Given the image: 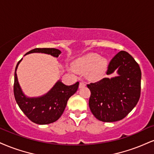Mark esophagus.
I'll use <instances>...</instances> for the list:
<instances>
[{"instance_id": "esophagus-1", "label": "esophagus", "mask_w": 154, "mask_h": 154, "mask_svg": "<svg viewBox=\"0 0 154 154\" xmlns=\"http://www.w3.org/2000/svg\"><path fill=\"white\" fill-rule=\"evenodd\" d=\"M85 85L84 82H79V88H84V87H85Z\"/></svg>"}]
</instances>
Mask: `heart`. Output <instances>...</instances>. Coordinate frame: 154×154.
Segmentation results:
<instances>
[{
  "instance_id": "obj_1",
  "label": "heart",
  "mask_w": 154,
  "mask_h": 154,
  "mask_svg": "<svg viewBox=\"0 0 154 154\" xmlns=\"http://www.w3.org/2000/svg\"><path fill=\"white\" fill-rule=\"evenodd\" d=\"M107 66V60L97 54L90 53L77 59L74 64L75 71L87 74L91 81H99L103 78Z\"/></svg>"
}]
</instances>
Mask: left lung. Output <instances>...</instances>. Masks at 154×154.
Masks as SVG:
<instances>
[{
  "mask_svg": "<svg viewBox=\"0 0 154 154\" xmlns=\"http://www.w3.org/2000/svg\"><path fill=\"white\" fill-rule=\"evenodd\" d=\"M115 71L118 76L88 85L91 92L90 110L103 122L122 120L134 108L140 98L141 71L133 57L125 51L118 52L110 61L107 75Z\"/></svg>",
  "mask_w": 154,
  "mask_h": 154,
  "instance_id": "left-lung-1",
  "label": "left lung"
}]
</instances>
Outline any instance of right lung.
Returning a JSON list of instances; mask_svg holds the SVG:
<instances>
[{
    "label": "right lung",
    "instance_id": "right-lung-1",
    "mask_svg": "<svg viewBox=\"0 0 154 154\" xmlns=\"http://www.w3.org/2000/svg\"><path fill=\"white\" fill-rule=\"evenodd\" d=\"M31 53H43L58 57L61 51L54 48H36L25 55ZM21 60L22 59L18 62L15 70L14 86V97L20 109L29 120L36 124L46 125L57 121L64 112L69 98L77 92L79 82L68 86L58 80L45 95L34 97H27L22 91L16 74Z\"/></svg>",
    "mask_w": 154,
    "mask_h": 154
}]
</instances>
